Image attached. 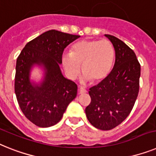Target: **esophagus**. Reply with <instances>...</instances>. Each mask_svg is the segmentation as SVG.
Segmentation results:
<instances>
[{
    "instance_id": "34e87169",
    "label": "esophagus",
    "mask_w": 156,
    "mask_h": 156,
    "mask_svg": "<svg viewBox=\"0 0 156 156\" xmlns=\"http://www.w3.org/2000/svg\"><path fill=\"white\" fill-rule=\"evenodd\" d=\"M79 92L80 94H83V93H85V92H87V91H86L85 88H83V87H80L79 88Z\"/></svg>"
}]
</instances>
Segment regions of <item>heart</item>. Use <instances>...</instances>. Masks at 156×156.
I'll return each instance as SVG.
<instances>
[{
  "label": "heart",
  "instance_id": "obj_1",
  "mask_svg": "<svg viewBox=\"0 0 156 156\" xmlns=\"http://www.w3.org/2000/svg\"><path fill=\"white\" fill-rule=\"evenodd\" d=\"M115 50L108 40H83L64 52L63 67L67 76L74 80L82 71L85 78L92 82H100L106 78L112 68Z\"/></svg>",
  "mask_w": 156,
  "mask_h": 156
}]
</instances>
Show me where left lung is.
Returning <instances> with one entry per match:
<instances>
[{"label":"left lung","mask_w":156,"mask_h":156,"mask_svg":"<svg viewBox=\"0 0 156 156\" xmlns=\"http://www.w3.org/2000/svg\"><path fill=\"white\" fill-rule=\"evenodd\" d=\"M105 37L115 48V64L105 79L89 89L91 103L85 113L92 126L108 131L120 124L133 108L140 89V64L133 50L121 40Z\"/></svg>","instance_id":"obj_1"}]
</instances>
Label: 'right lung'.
Returning a JSON list of instances; mask_svg holds the SVG:
<instances>
[{"instance_id":"right-lung-1","label":"right lung","mask_w":156,"mask_h":156,"mask_svg":"<svg viewBox=\"0 0 156 156\" xmlns=\"http://www.w3.org/2000/svg\"><path fill=\"white\" fill-rule=\"evenodd\" d=\"M80 36L49 30L29 41L16 60L15 93L27 119L41 127L60 121L67 107L76 98L77 85L64 78L60 69L64 48ZM34 64L43 66L46 76L41 86L30 82Z\"/></svg>"}]
</instances>
